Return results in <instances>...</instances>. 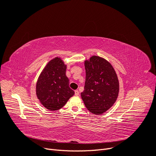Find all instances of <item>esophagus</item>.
<instances>
[{
	"instance_id": "34e87169",
	"label": "esophagus",
	"mask_w": 156,
	"mask_h": 156,
	"mask_svg": "<svg viewBox=\"0 0 156 156\" xmlns=\"http://www.w3.org/2000/svg\"><path fill=\"white\" fill-rule=\"evenodd\" d=\"M79 94V92L78 90H75V96H78Z\"/></svg>"
}]
</instances>
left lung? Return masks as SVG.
Masks as SVG:
<instances>
[{
    "mask_svg": "<svg viewBox=\"0 0 156 156\" xmlns=\"http://www.w3.org/2000/svg\"><path fill=\"white\" fill-rule=\"evenodd\" d=\"M86 79L82 100L87 109L101 115L114 105L119 92V81L109 62L94 55L84 61Z\"/></svg>",
    "mask_w": 156,
    "mask_h": 156,
    "instance_id": "obj_1",
    "label": "left lung"
}]
</instances>
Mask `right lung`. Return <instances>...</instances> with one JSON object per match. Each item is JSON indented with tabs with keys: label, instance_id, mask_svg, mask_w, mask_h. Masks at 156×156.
<instances>
[{
	"label": "right lung",
	"instance_id": "1",
	"mask_svg": "<svg viewBox=\"0 0 156 156\" xmlns=\"http://www.w3.org/2000/svg\"><path fill=\"white\" fill-rule=\"evenodd\" d=\"M66 65L60 57L51 60L37 79L36 92L40 102L48 110L57 111L64 106L74 91L66 75Z\"/></svg>",
	"mask_w": 156,
	"mask_h": 156
}]
</instances>
